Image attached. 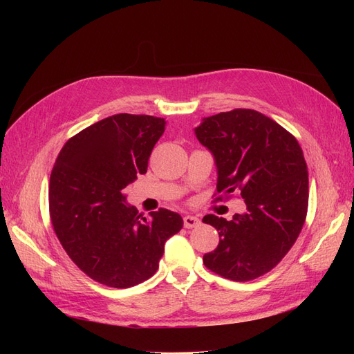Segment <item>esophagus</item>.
<instances>
[{"mask_svg":"<svg viewBox=\"0 0 354 354\" xmlns=\"http://www.w3.org/2000/svg\"><path fill=\"white\" fill-rule=\"evenodd\" d=\"M183 223H185V227L186 229H194V227H198L201 224V220L198 217H194V216H186L183 218Z\"/></svg>","mask_w":354,"mask_h":354,"instance_id":"34e87169","label":"esophagus"}]
</instances>
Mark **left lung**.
Segmentation results:
<instances>
[{
	"mask_svg": "<svg viewBox=\"0 0 354 354\" xmlns=\"http://www.w3.org/2000/svg\"><path fill=\"white\" fill-rule=\"evenodd\" d=\"M195 136L214 156L218 194L238 189L246 203L232 220L202 218L220 236L203 264L226 279L252 281L283 259L303 229L308 203L303 151L291 133L252 109L203 118Z\"/></svg>",
	"mask_w": 354,
	"mask_h": 354,
	"instance_id": "left-lung-1",
	"label": "left lung"
}]
</instances>
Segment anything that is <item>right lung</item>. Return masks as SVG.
<instances>
[{
  "label": "right lung",
  "instance_id": "1",
  "mask_svg": "<svg viewBox=\"0 0 354 354\" xmlns=\"http://www.w3.org/2000/svg\"><path fill=\"white\" fill-rule=\"evenodd\" d=\"M164 118L118 113L66 142L51 171L53 227L71 260L93 281L130 288L159 267L165 242L183 227L165 208L146 218L127 202L124 189L147 171Z\"/></svg>",
  "mask_w": 354,
  "mask_h": 354
}]
</instances>
